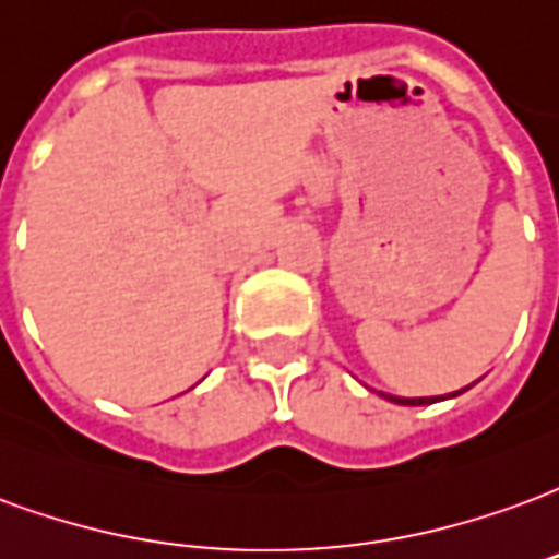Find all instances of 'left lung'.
Listing matches in <instances>:
<instances>
[{
    "mask_svg": "<svg viewBox=\"0 0 559 559\" xmlns=\"http://www.w3.org/2000/svg\"><path fill=\"white\" fill-rule=\"evenodd\" d=\"M468 388H462V391H453V394H444V396H394V394H382V396L384 400H391V403H396V406H429V403H438V400H450V396L465 394Z\"/></svg>",
    "mask_w": 559,
    "mask_h": 559,
    "instance_id": "obj_1",
    "label": "left lung"
}]
</instances>
